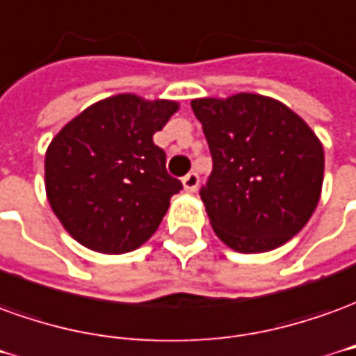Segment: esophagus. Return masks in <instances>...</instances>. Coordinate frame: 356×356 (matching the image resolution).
Returning <instances> with one entry per match:
<instances>
[{
    "label": "esophagus",
    "instance_id": "34e87169",
    "mask_svg": "<svg viewBox=\"0 0 356 356\" xmlns=\"http://www.w3.org/2000/svg\"><path fill=\"white\" fill-rule=\"evenodd\" d=\"M182 184H184V190L188 191V193H193V191H197L199 176L195 172L186 174V176L182 178Z\"/></svg>",
    "mask_w": 356,
    "mask_h": 356
}]
</instances>
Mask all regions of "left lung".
Here are the masks:
<instances>
[{"instance_id": "left-lung-1", "label": "left lung", "mask_w": 356, "mask_h": 356, "mask_svg": "<svg viewBox=\"0 0 356 356\" xmlns=\"http://www.w3.org/2000/svg\"><path fill=\"white\" fill-rule=\"evenodd\" d=\"M213 172L201 188L214 234L239 253H264L303 230L318 205L324 149L299 115L266 95L201 97Z\"/></svg>"}]
</instances>
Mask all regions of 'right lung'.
<instances>
[{
  "label": "right lung",
  "mask_w": 356,
  "mask_h": 356,
  "mask_svg": "<svg viewBox=\"0 0 356 356\" xmlns=\"http://www.w3.org/2000/svg\"><path fill=\"white\" fill-rule=\"evenodd\" d=\"M178 111L168 99L120 93L84 109L45 151V193L53 213L92 251H134L155 234L182 182L166 172L153 143Z\"/></svg>",
  "instance_id": "add662e5"
}]
</instances>
